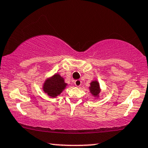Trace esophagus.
<instances>
[{
	"label": "esophagus",
	"instance_id": "esophagus-1",
	"mask_svg": "<svg viewBox=\"0 0 148 148\" xmlns=\"http://www.w3.org/2000/svg\"><path fill=\"white\" fill-rule=\"evenodd\" d=\"M74 84H75L76 87H79V86L81 85V81H80V80H75V82H74Z\"/></svg>",
	"mask_w": 148,
	"mask_h": 148
}]
</instances>
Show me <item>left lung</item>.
Masks as SVG:
<instances>
[{
    "instance_id": "obj_1",
    "label": "left lung",
    "mask_w": 148,
    "mask_h": 148,
    "mask_svg": "<svg viewBox=\"0 0 148 148\" xmlns=\"http://www.w3.org/2000/svg\"><path fill=\"white\" fill-rule=\"evenodd\" d=\"M91 94L94 98H99L100 93L101 92V89L100 87V83L98 80H94L90 83V86L89 87Z\"/></svg>"
}]
</instances>
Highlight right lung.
Instances as JSON below:
<instances>
[{"instance_id": "add662e5", "label": "right lung", "mask_w": 148, "mask_h": 148, "mask_svg": "<svg viewBox=\"0 0 148 148\" xmlns=\"http://www.w3.org/2000/svg\"><path fill=\"white\" fill-rule=\"evenodd\" d=\"M67 85L68 83H65L63 77L56 73L45 80L42 85V89L44 93H47L48 96L51 98H56L63 92Z\"/></svg>"}]
</instances>
